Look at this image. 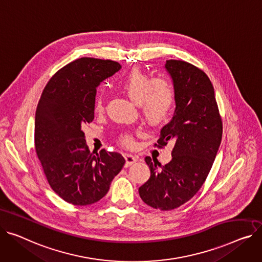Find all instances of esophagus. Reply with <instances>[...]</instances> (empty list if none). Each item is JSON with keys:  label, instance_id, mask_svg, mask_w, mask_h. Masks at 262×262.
Returning <instances> with one entry per match:
<instances>
[{"label": "esophagus", "instance_id": "esophagus-1", "mask_svg": "<svg viewBox=\"0 0 262 262\" xmlns=\"http://www.w3.org/2000/svg\"><path fill=\"white\" fill-rule=\"evenodd\" d=\"M124 158H125V161H126V162H125V166H129V165L134 164V163H136L137 160H138L137 156H134V155H132V154H125Z\"/></svg>", "mask_w": 262, "mask_h": 262}]
</instances>
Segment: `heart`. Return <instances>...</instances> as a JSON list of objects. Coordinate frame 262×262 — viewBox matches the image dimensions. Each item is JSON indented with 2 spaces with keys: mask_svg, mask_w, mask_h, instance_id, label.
Returning <instances> with one entry per match:
<instances>
[{
  "mask_svg": "<svg viewBox=\"0 0 262 262\" xmlns=\"http://www.w3.org/2000/svg\"><path fill=\"white\" fill-rule=\"evenodd\" d=\"M119 87L130 100L139 104L145 120L150 124H160L169 116L175 104V90L169 81L152 78L139 68H134L119 81ZM94 110L97 114L104 111V99L97 96ZM119 141L124 146H132L134 139L128 133L121 134Z\"/></svg>",
  "mask_w": 262,
  "mask_h": 262,
  "instance_id": "heart-1",
  "label": "heart"
}]
</instances>
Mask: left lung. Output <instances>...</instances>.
<instances>
[{
	"mask_svg": "<svg viewBox=\"0 0 262 262\" xmlns=\"http://www.w3.org/2000/svg\"><path fill=\"white\" fill-rule=\"evenodd\" d=\"M165 68L175 90L176 110L155 145L171 141V160L161 165L145 157L150 177L139 187V195L147 205L170 211L193 198L204 183L221 143L222 121L213 84L203 71L180 60H167Z\"/></svg>",
	"mask_w": 262,
	"mask_h": 262,
	"instance_id": "obj_1",
	"label": "left lung"
}]
</instances>
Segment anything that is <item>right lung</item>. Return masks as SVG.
Returning <instances> with one entry per match:
<instances>
[{"mask_svg": "<svg viewBox=\"0 0 262 262\" xmlns=\"http://www.w3.org/2000/svg\"><path fill=\"white\" fill-rule=\"evenodd\" d=\"M120 68L111 60H75L51 77L38 103L34 120L38 158L52 190L74 205L102 199L125 163L119 152H91L83 132L95 118L96 89Z\"/></svg>", "mask_w": 262, "mask_h": 262, "instance_id": "1", "label": "right lung"}]
</instances>
